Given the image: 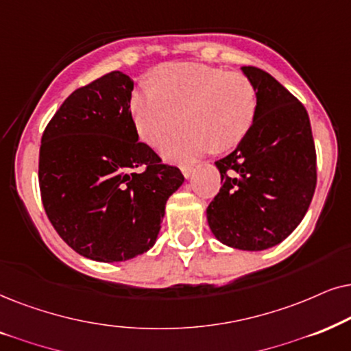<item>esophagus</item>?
<instances>
[{
    "label": "esophagus",
    "instance_id": "obj_1",
    "mask_svg": "<svg viewBox=\"0 0 351 351\" xmlns=\"http://www.w3.org/2000/svg\"><path fill=\"white\" fill-rule=\"evenodd\" d=\"M181 171H183L184 178H191V175H193V171H194V167L186 163V165H181Z\"/></svg>",
    "mask_w": 351,
    "mask_h": 351
}]
</instances>
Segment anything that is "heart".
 I'll return each instance as SVG.
<instances>
[{
  "instance_id": "heart-1",
  "label": "heart",
  "mask_w": 351,
  "mask_h": 351,
  "mask_svg": "<svg viewBox=\"0 0 351 351\" xmlns=\"http://www.w3.org/2000/svg\"><path fill=\"white\" fill-rule=\"evenodd\" d=\"M157 88L132 97V115L139 138L162 147L170 160H189L208 149L224 152L249 133L256 114V91L249 77L202 64H163L154 72Z\"/></svg>"
}]
</instances>
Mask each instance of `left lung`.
Segmentation results:
<instances>
[{
	"label": "left lung",
	"instance_id": "obj_1",
	"mask_svg": "<svg viewBox=\"0 0 351 351\" xmlns=\"http://www.w3.org/2000/svg\"><path fill=\"white\" fill-rule=\"evenodd\" d=\"M256 91L249 133L215 165L223 186L207 207L208 226L224 245L265 250L305 217L316 188V149L308 112L276 78L242 67Z\"/></svg>",
	"mask_w": 351,
	"mask_h": 351
}]
</instances>
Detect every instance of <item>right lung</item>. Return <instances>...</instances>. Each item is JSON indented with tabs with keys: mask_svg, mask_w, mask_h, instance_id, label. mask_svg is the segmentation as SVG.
<instances>
[{
	"mask_svg": "<svg viewBox=\"0 0 351 351\" xmlns=\"http://www.w3.org/2000/svg\"><path fill=\"white\" fill-rule=\"evenodd\" d=\"M133 85L115 70L75 90L40 146V193L51 224L77 254L104 263L151 249L167 200L184 181L180 168L138 141Z\"/></svg>",
	"mask_w": 351,
	"mask_h": 351,
	"instance_id": "add662e5",
	"label": "right lung"
}]
</instances>
